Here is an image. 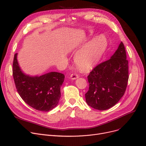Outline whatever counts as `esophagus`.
Segmentation results:
<instances>
[{"instance_id":"1","label":"esophagus","mask_w":146,"mask_h":146,"mask_svg":"<svg viewBox=\"0 0 146 146\" xmlns=\"http://www.w3.org/2000/svg\"><path fill=\"white\" fill-rule=\"evenodd\" d=\"M70 79H72V80H75V79H78V78H79V75L78 74H76V73H74V74H72L71 75H70Z\"/></svg>"}]
</instances>
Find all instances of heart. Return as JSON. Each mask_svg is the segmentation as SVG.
I'll use <instances>...</instances> for the list:
<instances>
[{
	"label": "heart",
	"mask_w": 146,
	"mask_h": 146,
	"mask_svg": "<svg viewBox=\"0 0 146 146\" xmlns=\"http://www.w3.org/2000/svg\"><path fill=\"white\" fill-rule=\"evenodd\" d=\"M108 42L104 35H99L90 41L74 57L76 66L82 72L92 69L106 50Z\"/></svg>",
	"instance_id": "1"
}]
</instances>
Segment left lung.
Instances as JSON below:
<instances>
[{
	"instance_id": "left-lung-1",
	"label": "left lung",
	"mask_w": 146,
	"mask_h": 146,
	"mask_svg": "<svg viewBox=\"0 0 146 146\" xmlns=\"http://www.w3.org/2000/svg\"><path fill=\"white\" fill-rule=\"evenodd\" d=\"M128 78V61L121 42L111 58L96 66L88 76L86 103L95 110L110 109L124 95Z\"/></svg>"
}]
</instances>
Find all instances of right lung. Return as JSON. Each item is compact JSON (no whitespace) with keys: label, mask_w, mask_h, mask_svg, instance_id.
<instances>
[{"label":"right lung","mask_w":146,"mask_h":146,"mask_svg":"<svg viewBox=\"0 0 146 146\" xmlns=\"http://www.w3.org/2000/svg\"><path fill=\"white\" fill-rule=\"evenodd\" d=\"M14 56L13 77L18 92L24 101L32 108L41 111H49L58 105L61 97L60 88L64 75L50 72L40 76H30L23 73Z\"/></svg>","instance_id":"right-lung-1"}]
</instances>
